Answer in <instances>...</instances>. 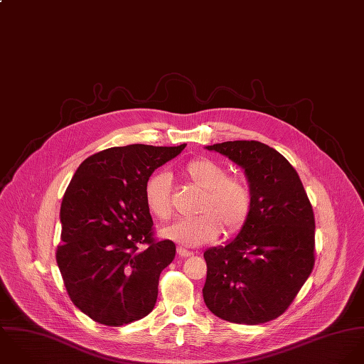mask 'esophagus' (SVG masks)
I'll list each match as a JSON object with an SVG mask.
<instances>
[{
    "label": "esophagus",
    "mask_w": 364,
    "mask_h": 364,
    "mask_svg": "<svg viewBox=\"0 0 364 364\" xmlns=\"http://www.w3.org/2000/svg\"><path fill=\"white\" fill-rule=\"evenodd\" d=\"M177 255L180 257H190L193 255V252H190V250H187L184 247H177Z\"/></svg>",
    "instance_id": "34e87169"
}]
</instances>
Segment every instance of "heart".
<instances>
[{"label":"heart","mask_w":364,"mask_h":364,"mask_svg":"<svg viewBox=\"0 0 364 364\" xmlns=\"http://www.w3.org/2000/svg\"><path fill=\"white\" fill-rule=\"evenodd\" d=\"M181 174L204 190L194 218L180 219L163 230V236L186 247H198L226 233L240 230L252 214L253 197L247 181L228 176L226 170L210 159H194L186 163ZM145 203L153 217L167 220L173 215L170 177L166 173L151 174L145 184Z\"/></svg>","instance_id":"b5f03b06"}]
</instances>
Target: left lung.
<instances>
[{"label": "left lung", "mask_w": 364, "mask_h": 364, "mask_svg": "<svg viewBox=\"0 0 364 364\" xmlns=\"http://www.w3.org/2000/svg\"><path fill=\"white\" fill-rule=\"evenodd\" d=\"M239 164L252 190V214L225 246L204 252L203 295L220 319L260 325L291 305L315 264V218L298 173L257 141L207 146Z\"/></svg>", "instance_id": "8db88e82"}]
</instances>
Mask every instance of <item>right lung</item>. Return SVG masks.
<instances>
[{
    "instance_id": "obj_1",
    "label": "right lung",
    "mask_w": 364,
    "mask_h": 364,
    "mask_svg": "<svg viewBox=\"0 0 364 364\" xmlns=\"http://www.w3.org/2000/svg\"><path fill=\"white\" fill-rule=\"evenodd\" d=\"M184 147H109L74 173L62 201L63 243L56 260L70 299L92 321L121 326L153 309L160 273L173 262L176 245L153 237L145 184Z\"/></svg>"
}]
</instances>
